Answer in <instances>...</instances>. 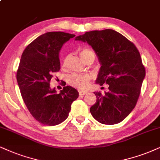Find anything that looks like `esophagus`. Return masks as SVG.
Returning <instances> with one entry per match:
<instances>
[{
	"instance_id": "34e87169",
	"label": "esophagus",
	"mask_w": 160,
	"mask_h": 160,
	"mask_svg": "<svg viewBox=\"0 0 160 160\" xmlns=\"http://www.w3.org/2000/svg\"><path fill=\"white\" fill-rule=\"evenodd\" d=\"M78 93H79L80 96H84V95H85V94H87V92L86 91H81V90H79V91H78Z\"/></svg>"
}]
</instances>
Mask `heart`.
Here are the masks:
<instances>
[{
	"instance_id": "heart-1",
	"label": "heart",
	"mask_w": 160,
	"mask_h": 160,
	"mask_svg": "<svg viewBox=\"0 0 160 160\" xmlns=\"http://www.w3.org/2000/svg\"><path fill=\"white\" fill-rule=\"evenodd\" d=\"M80 57L84 62H88V59L92 57L95 58V53L89 48H83L80 50ZM65 64V61H64ZM90 80V76L88 74H77L72 73L68 77V83L71 86L78 89L83 90L88 87Z\"/></svg>"
}]
</instances>
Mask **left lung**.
I'll return each instance as SVG.
<instances>
[{"label": "left lung", "instance_id": "1", "mask_svg": "<svg viewBox=\"0 0 160 160\" xmlns=\"http://www.w3.org/2000/svg\"><path fill=\"white\" fill-rule=\"evenodd\" d=\"M76 40L92 47L102 64L96 83L109 85L104 95L94 92L96 102L90 113L102 124L119 123L135 108L140 95L145 76L140 53L133 42L113 29L87 32Z\"/></svg>", "mask_w": 160, "mask_h": 160}]
</instances>
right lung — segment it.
Here are the masks:
<instances>
[{
  "mask_svg": "<svg viewBox=\"0 0 160 160\" xmlns=\"http://www.w3.org/2000/svg\"><path fill=\"white\" fill-rule=\"evenodd\" d=\"M75 36L63 32L44 33L26 47L21 56L16 75L20 91L29 113L43 125L64 122L78 97V91L70 86L64 87L60 93L50 87L52 74L61 68L59 51Z\"/></svg>",
  "mask_w": 160,
  "mask_h": 160,
  "instance_id": "1",
  "label": "right lung"
}]
</instances>
